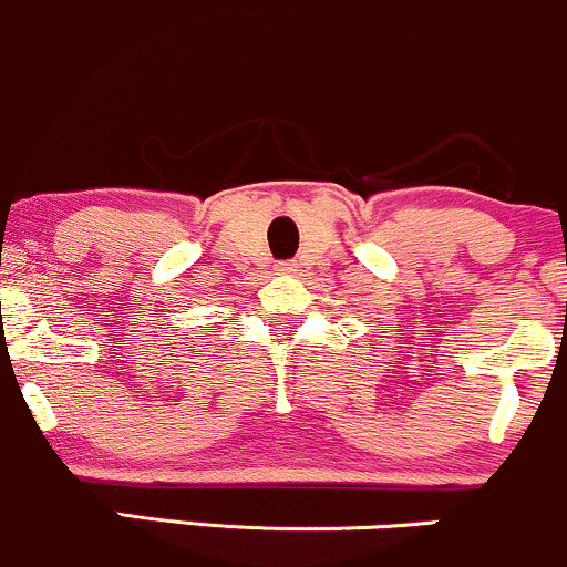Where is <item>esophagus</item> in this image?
I'll use <instances>...</instances> for the list:
<instances>
[{
  "label": "esophagus",
  "mask_w": 567,
  "mask_h": 567,
  "mask_svg": "<svg viewBox=\"0 0 567 567\" xmlns=\"http://www.w3.org/2000/svg\"><path fill=\"white\" fill-rule=\"evenodd\" d=\"M278 270H295V265H291V262H281V265H278Z\"/></svg>",
  "instance_id": "esophagus-1"
}]
</instances>
